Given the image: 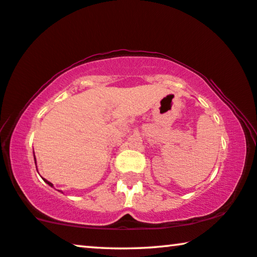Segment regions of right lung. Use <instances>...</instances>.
<instances>
[{"mask_svg": "<svg viewBox=\"0 0 257 257\" xmlns=\"http://www.w3.org/2000/svg\"><path fill=\"white\" fill-rule=\"evenodd\" d=\"M35 162H36V158H35ZM43 180H44V181H45V182H46V183H47L48 185H50V187H53V184H52V183H51V182H48L47 180H45V178H43Z\"/></svg>", "mask_w": 257, "mask_h": 257, "instance_id": "right-lung-1", "label": "right lung"}]
</instances>
